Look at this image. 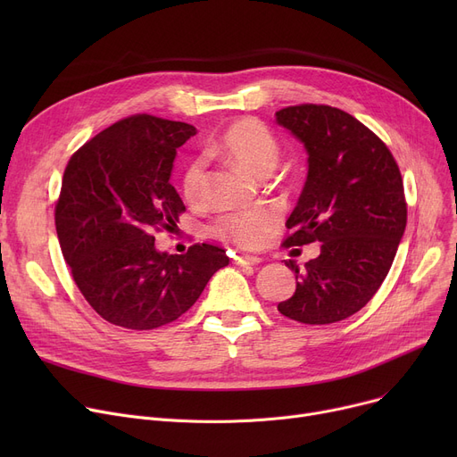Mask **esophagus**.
<instances>
[{"mask_svg":"<svg viewBox=\"0 0 457 457\" xmlns=\"http://www.w3.org/2000/svg\"><path fill=\"white\" fill-rule=\"evenodd\" d=\"M233 262L238 267H255V265H259L261 259L255 255H235Z\"/></svg>","mask_w":457,"mask_h":457,"instance_id":"obj_1","label":"esophagus"}]
</instances>
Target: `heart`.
I'll return each instance as SVG.
<instances>
[{"label":"heart","instance_id":"obj_1","mask_svg":"<svg viewBox=\"0 0 457 457\" xmlns=\"http://www.w3.org/2000/svg\"><path fill=\"white\" fill-rule=\"evenodd\" d=\"M212 154L255 178H267L278 166L281 148L274 133L257 118H238L229 124L212 146ZM207 170L204 159L188 161L181 176V195L190 205L207 200ZM278 228V214L272 209L257 207L250 211H229L216 216L209 233L219 241L238 248L255 250L265 245Z\"/></svg>","mask_w":457,"mask_h":457}]
</instances>
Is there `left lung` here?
<instances>
[{"label":"left lung","instance_id":"1","mask_svg":"<svg viewBox=\"0 0 457 457\" xmlns=\"http://www.w3.org/2000/svg\"><path fill=\"white\" fill-rule=\"evenodd\" d=\"M276 120L309 154L283 246L322 243L303 270L285 261L298 283L278 311L302 324L339 322L370 302L395 261L407 222L400 168L386 142L337 107L291 105Z\"/></svg>","mask_w":457,"mask_h":457}]
</instances>
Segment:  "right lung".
Wrapping results in <instances>:
<instances>
[{"instance_id": "1", "label": "right lung", "mask_w": 457, "mask_h": 457, "mask_svg": "<svg viewBox=\"0 0 457 457\" xmlns=\"http://www.w3.org/2000/svg\"><path fill=\"white\" fill-rule=\"evenodd\" d=\"M195 133L185 122L131 114L85 142L64 168L59 245L85 300L114 326L174 322L229 262L226 250L205 243L181 255L155 250V233L185 212L168 179L176 150Z\"/></svg>"}]
</instances>
